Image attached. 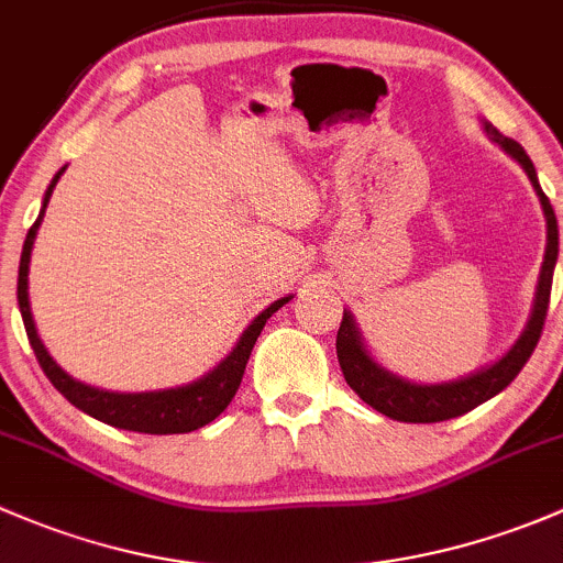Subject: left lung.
<instances>
[{
	"instance_id": "obj_1",
	"label": "left lung",
	"mask_w": 563,
	"mask_h": 563,
	"mask_svg": "<svg viewBox=\"0 0 563 563\" xmlns=\"http://www.w3.org/2000/svg\"><path fill=\"white\" fill-rule=\"evenodd\" d=\"M485 132L490 135V141H496L512 159L520 162V167L526 170L529 181L534 184V192L540 195L544 222H548V246H544V260L540 271V282H537V295H534V309H531L529 322H526L523 333L515 341L512 350L496 361L494 366L474 371V374L463 376L455 382H442V385H415V382L401 379V376L390 374L387 368H382L379 363H374V357L368 355V350L363 346L361 330H357L355 320H352L350 311H344L341 317L339 335H335V352H339V366L344 371V379L368 407L382 411L390 420L401 422H442L453 420V417L466 415L479 404H485L488 398H494L496 393H501L515 376L520 374V368L526 366V361L534 352L537 341H540L544 317H548V303H550V287H553V268L555 260H559V222H555L553 206H550L548 195L542 192L540 181H537V170L531 165L529 154L523 152L520 143H515L512 137H504L494 124L485 121Z\"/></svg>"
}]
</instances>
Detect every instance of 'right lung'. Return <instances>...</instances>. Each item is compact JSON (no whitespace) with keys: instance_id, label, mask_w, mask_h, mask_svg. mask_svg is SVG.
Here are the masks:
<instances>
[{"instance_id":"1","label":"right lung","mask_w":563,"mask_h":563,"mask_svg":"<svg viewBox=\"0 0 563 563\" xmlns=\"http://www.w3.org/2000/svg\"><path fill=\"white\" fill-rule=\"evenodd\" d=\"M65 173L62 167L59 173L51 181L48 192H45L43 211H40L37 222L29 228L26 241H23L21 252V265H19V309L23 317V328H26L29 344H32L34 355H37L40 368L45 371V376L51 379V385L67 398L73 407H78L86 415H91L95 420L108 422L113 428H124V431H137V433H189L197 428L208 426L211 420H217L228 404L233 401V396L239 393L243 371H246V361L254 350V341H257L260 330L265 328V322L271 320V314L282 309L289 298L276 300L260 317H254V322L243 330L241 341L235 344V350L219 363L211 374H206L202 379L192 382V385L184 387H170V390H154V393H108L100 387L84 385V382L73 379L67 371L56 366L54 357L48 355L45 344L40 341L37 328H34L32 309H29V257H32L34 235H37L40 222H43L45 206H48L51 192H54L56 181Z\"/></svg>"}]
</instances>
